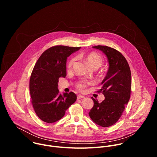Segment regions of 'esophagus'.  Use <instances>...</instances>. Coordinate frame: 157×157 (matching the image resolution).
<instances>
[{"mask_svg":"<svg viewBox=\"0 0 157 157\" xmlns=\"http://www.w3.org/2000/svg\"><path fill=\"white\" fill-rule=\"evenodd\" d=\"M84 98V96H82V95H81V94H79V95L77 96V99H82V98Z\"/></svg>","mask_w":157,"mask_h":157,"instance_id":"1","label":"esophagus"}]
</instances>
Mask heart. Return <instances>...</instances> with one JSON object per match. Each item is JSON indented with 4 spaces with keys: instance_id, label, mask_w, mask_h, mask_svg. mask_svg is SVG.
Returning a JSON list of instances; mask_svg holds the SVG:
<instances>
[{
    "instance_id": "obj_1",
    "label": "heart",
    "mask_w": 157,
    "mask_h": 157,
    "mask_svg": "<svg viewBox=\"0 0 157 157\" xmlns=\"http://www.w3.org/2000/svg\"><path fill=\"white\" fill-rule=\"evenodd\" d=\"M88 64L92 67L93 68H98L102 66L104 62L103 58L101 55L96 52H90L85 55H82ZM76 58H72L68 63V68L71 69L73 66L76 62ZM93 84V81L88 80H81L76 83V87L80 91H84L90 85Z\"/></svg>"
}]
</instances>
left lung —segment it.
<instances>
[{"label": "left lung", "mask_w": 157, "mask_h": 157, "mask_svg": "<svg viewBox=\"0 0 157 157\" xmlns=\"http://www.w3.org/2000/svg\"><path fill=\"white\" fill-rule=\"evenodd\" d=\"M93 48L102 51L107 56L109 69L101 82L105 99L99 102L91 98L94 106L89 113L96 124L107 127L114 125L121 117L130 97L131 72L125 58L119 51L107 46L98 45Z\"/></svg>", "instance_id": "left-lung-1"}]
</instances>
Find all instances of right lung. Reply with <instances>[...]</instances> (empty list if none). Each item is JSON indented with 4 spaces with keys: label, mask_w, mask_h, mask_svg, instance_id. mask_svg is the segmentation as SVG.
<instances>
[{
    "label": "right lung",
    "mask_w": 157,
    "mask_h": 157,
    "mask_svg": "<svg viewBox=\"0 0 157 157\" xmlns=\"http://www.w3.org/2000/svg\"><path fill=\"white\" fill-rule=\"evenodd\" d=\"M80 48L54 46L37 60L30 79V92L34 110L41 121L47 123L59 121L76 101L73 92L59 94L58 82L59 78L66 76L67 58Z\"/></svg>",
    "instance_id": "add662e5"
}]
</instances>
